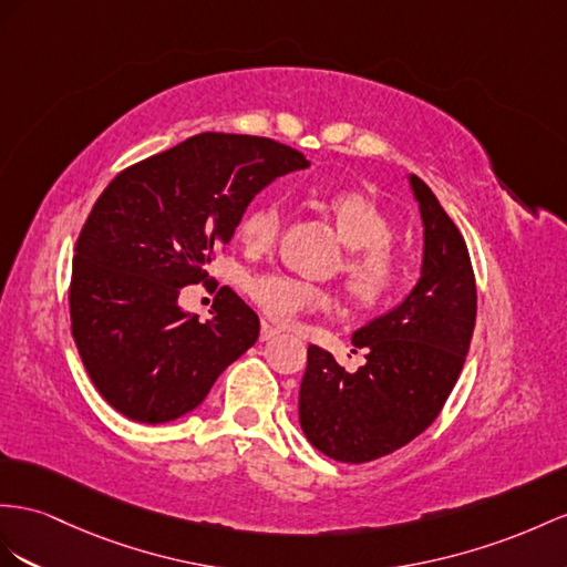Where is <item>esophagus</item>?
<instances>
[{
	"label": "esophagus",
	"mask_w": 567,
	"mask_h": 567,
	"mask_svg": "<svg viewBox=\"0 0 567 567\" xmlns=\"http://www.w3.org/2000/svg\"><path fill=\"white\" fill-rule=\"evenodd\" d=\"M278 328H275V326H270L268 321H264V323H260V340H264V342H268V340H272L275 336H278Z\"/></svg>",
	"instance_id": "obj_1"
}]
</instances>
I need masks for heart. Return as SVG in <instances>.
I'll list each match as a JSON object with an SVG mask.
<instances>
[{"instance_id": "b5f03b06", "label": "heart", "mask_w": 567, "mask_h": 567, "mask_svg": "<svg viewBox=\"0 0 567 567\" xmlns=\"http://www.w3.org/2000/svg\"><path fill=\"white\" fill-rule=\"evenodd\" d=\"M321 208L330 215L340 239L350 246L342 275L347 289L359 307L369 311L393 303L408 285V258L390 239L393 223L371 196L357 188H338L321 196ZM282 208L275 198L258 200L241 215L239 239L249 251H266L280 235ZM246 292L260 311L280 323H289L303 313L330 311L336 297L330 289L299 280L287 272H260L246 285Z\"/></svg>"}]
</instances>
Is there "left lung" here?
I'll return each instance as SVG.
<instances>
[{"mask_svg": "<svg viewBox=\"0 0 567 567\" xmlns=\"http://www.w3.org/2000/svg\"><path fill=\"white\" fill-rule=\"evenodd\" d=\"M412 188L424 220L422 280L395 311L354 332L367 364L347 373L309 344L299 422L311 445L338 462L379 460L424 433L467 359L476 321L467 244L431 188L419 177Z\"/></svg>", "mask_w": 567, "mask_h": 567, "instance_id": "left-lung-1", "label": "left lung"}]
</instances>
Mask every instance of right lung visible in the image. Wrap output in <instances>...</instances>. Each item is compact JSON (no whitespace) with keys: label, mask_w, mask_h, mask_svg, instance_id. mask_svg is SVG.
<instances>
[{"label":"right lung","mask_w":567,"mask_h":567,"mask_svg":"<svg viewBox=\"0 0 567 567\" xmlns=\"http://www.w3.org/2000/svg\"><path fill=\"white\" fill-rule=\"evenodd\" d=\"M309 159L264 136L206 132L124 167L97 196L74 246L71 336L97 393L141 424L172 422L203 402L258 340L251 307L220 287L210 321L179 307L208 287L251 198Z\"/></svg>","instance_id":"right-lung-1"}]
</instances>
